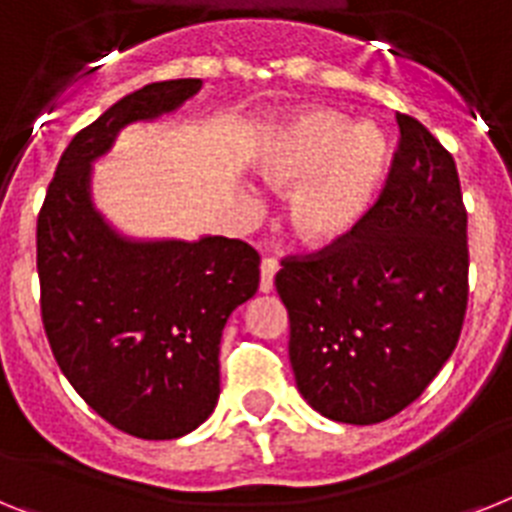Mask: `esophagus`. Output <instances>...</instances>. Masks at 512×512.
Masks as SVG:
<instances>
[{
    "label": "esophagus",
    "instance_id": "34e87169",
    "mask_svg": "<svg viewBox=\"0 0 512 512\" xmlns=\"http://www.w3.org/2000/svg\"><path fill=\"white\" fill-rule=\"evenodd\" d=\"M278 260H273V257H265L263 263H260V291H273V278H276L278 273Z\"/></svg>",
    "mask_w": 512,
    "mask_h": 512
}]
</instances>
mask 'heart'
<instances>
[{
    "label": "heart",
    "mask_w": 512,
    "mask_h": 512,
    "mask_svg": "<svg viewBox=\"0 0 512 512\" xmlns=\"http://www.w3.org/2000/svg\"><path fill=\"white\" fill-rule=\"evenodd\" d=\"M276 187L299 184L291 226L304 242L325 244L354 229L388 169V145L375 127H354L333 111H304L283 122L257 156Z\"/></svg>",
    "instance_id": "obj_1"
}]
</instances>
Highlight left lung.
I'll use <instances>...</instances> for the list:
<instances>
[{
    "label": "left lung",
    "mask_w": 512,
    "mask_h": 512,
    "mask_svg": "<svg viewBox=\"0 0 512 512\" xmlns=\"http://www.w3.org/2000/svg\"><path fill=\"white\" fill-rule=\"evenodd\" d=\"M377 200L325 247L286 255L289 359L304 401L346 424L414 403L461 338L468 213L450 150L409 114Z\"/></svg>",
    "instance_id": "obj_1"
}]
</instances>
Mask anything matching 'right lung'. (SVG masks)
Wrapping results in <instances>:
<instances>
[{"instance_id": "add662e5", "label": "right lung", "mask_w": 512, "mask_h": 512, "mask_svg": "<svg viewBox=\"0 0 512 512\" xmlns=\"http://www.w3.org/2000/svg\"><path fill=\"white\" fill-rule=\"evenodd\" d=\"M203 80H166L124 96L72 137L36 223L41 320L59 369L101 419L143 440H174L208 419L221 393L229 315L260 283L242 239L135 244L103 223L90 161L124 124L174 111Z\"/></svg>"}]
</instances>
